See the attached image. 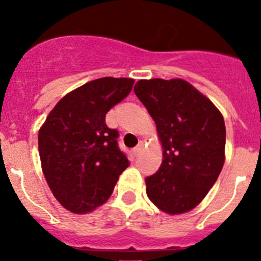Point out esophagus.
<instances>
[{
	"label": "esophagus",
	"mask_w": 261,
	"mask_h": 261,
	"mask_svg": "<svg viewBox=\"0 0 261 261\" xmlns=\"http://www.w3.org/2000/svg\"><path fill=\"white\" fill-rule=\"evenodd\" d=\"M141 151H143V146H141V145L136 146V147H135V149H134V150H133V154H134V156H135V158L140 156Z\"/></svg>",
	"instance_id": "obj_1"
}]
</instances>
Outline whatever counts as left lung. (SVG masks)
I'll return each mask as SVG.
<instances>
[{"instance_id":"left-lung-1","label":"left lung","mask_w":261,"mask_h":261,"mask_svg":"<svg viewBox=\"0 0 261 261\" xmlns=\"http://www.w3.org/2000/svg\"><path fill=\"white\" fill-rule=\"evenodd\" d=\"M134 91L155 121L163 147L159 170L145 179L147 197L168 215L189 212L207 196L225 163L223 116L180 78L140 80Z\"/></svg>"}]
</instances>
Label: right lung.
I'll return each mask as SVG.
<instances>
[{
    "mask_svg": "<svg viewBox=\"0 0 261 261\" xmlns=\"http://www.w3.org/2000/svg\"><path fill=\"white\" fill-rule=\"evenodd\" d=\"M133 78L103 77L65 94L38 135L41 169L60 204L78 215L102 206L128 167L118 133L107 127L111 107L131 92Z\"/></svg>",
    "mask_w": 261,
    "mask_h": 261,
    "instance_id": "obj_1",
    "label": "right lung"
}]
</instances>
